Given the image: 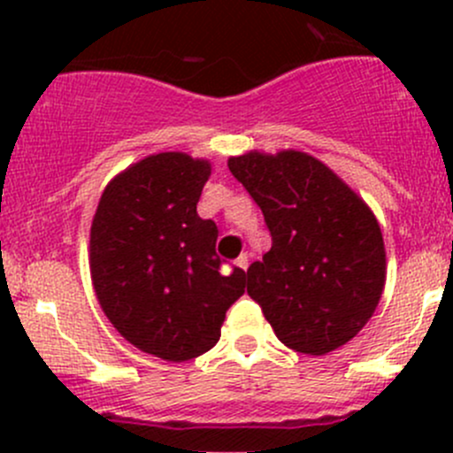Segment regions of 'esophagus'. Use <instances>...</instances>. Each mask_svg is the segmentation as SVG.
I'll use <instances>...</instances> for the list:
<instances>
[{
    "instance_id": "1",
    "label": "esophagus",
    "mask_w": 453,
    "mask_h": 453,
    "mask_svg": "<svg viewBox=\"0 0 453 453\" xmlns=\"http://www.w3.org/2000/svg\"><path fill=\"white\" fill-rule=\"evenodd\" d=\"M236 265H239V267L245 272V269H248V265H250V256L248 254H241L239 258H236Z\"/></svg>"
}]
</instances>
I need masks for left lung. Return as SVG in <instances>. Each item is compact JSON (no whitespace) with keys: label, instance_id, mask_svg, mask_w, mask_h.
<instances>
[{"label":"left lung","instance_id":"8db88e82","mask_svg":"<svg viewBox=\"0 0 453 453\" xmlns=\"http://www.w3.org/2000/svg\"><path fill=\"white\" fill-rule=\"evenodd\" d=\"M263 210L272 250L248 269V294L278 340L324 355L372 318L386 282L379 223L335 173L300 150L230 157Z\"/></svg>","mask_w":453,"mask_h":453}]
</instances>
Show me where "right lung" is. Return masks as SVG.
I'll use <instances>...</instances> for the list:
<instances>
[{
    "mask_svg": "<svg viewBox=\"0 0 453 453\" xmlns=\"http://www.w3.org/2000/svg\"><path fill=\"white\" fill-rule=\"evenodd\" d=\"M208 177L203 159L150 155L104 188L91 223L100 307L127 342L166 362L212 349L245 291L243 269L223 272L217 223L197 214Z\"/></svg>",
    "mask_w": 453,
    "mask_h": 453,
    "instance_id": "add662e5",
    "label": "right lung"
}]
</instances>
